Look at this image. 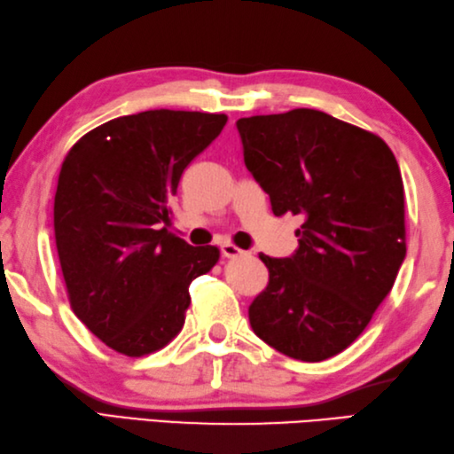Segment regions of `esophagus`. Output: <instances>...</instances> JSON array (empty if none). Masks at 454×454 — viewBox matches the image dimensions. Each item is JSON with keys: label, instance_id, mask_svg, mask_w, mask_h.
Instances as JSON below:
<instances>
[{"label": "esophagus", "instance_id": "esophagus-1", "mask_svg": "<svg viewBox=\"0 0 454 454\" xmlns=\"http://www.w3.org/2000/svg\"><path fill=\"white\" fill-rule=\"evenodd\" d=\"M243 254H247L243 248H239V247H235V245H231V243H225V245H221V256H225V258H237V256H243Z\"/></svg>", "mask_w": 454, "mask_h": 454}]
</instances>
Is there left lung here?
<instances>
[{"label":"left lung","mask_w":454,"mask_h":454,"mask_svg":"<svg viewBox=\"0 0 454 454\" xmlns=\"http://www.w3.org/2000/svg\"><path fill=\"white\" fill-rule=\"evenodd\" d=\"M247 168L274 215H300L290 258L261 254L270 272L248 308L264 343L303 363L358 339L405 258L403 180L380 137L323 114L292 109L237 121Z\"/></svg>","instance_id":"8db88e82"}]
</instances>
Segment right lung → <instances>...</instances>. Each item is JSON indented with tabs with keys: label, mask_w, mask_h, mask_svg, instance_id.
<instances>
[{
	"label": "right lung",
	"mask_w": 454,
	"mask_h": 454,
	"mask_svg": "<svg viewBox=\"0 0 454 454\" xmlns=\"http://www.w3.org/2000/svg\"><path fill=\"white\" fill-rule=\"evenodd\" d=\"M227 123L225 114L151 109L91 129L68 151L54 196V237L70 308L125 356L178 335L190 284L219 261L168 231L186 166Z\"/></svg>",
	"instance_id": "obj_1"
}]
</instances>
